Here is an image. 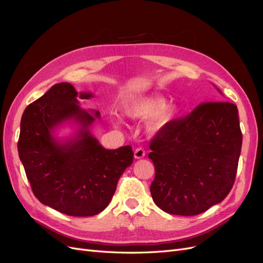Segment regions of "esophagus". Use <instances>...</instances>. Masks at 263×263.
I'll list each match as a JSON object with an SVG mask.
<instances>
[{
	"label": "esophagus",
	"instance_id": "34e87169",
	"mask_svg": "<svg viewBox=\"0 0 263 263\" xmlns=\"http://www.w3.org/2000/svg\"><path fill=\"white\" fill-rule=\"evenodd\" d=\"M144 156H145V151H144V148L138 147L137 149L134 151V158H135V159L144 158Z\"/></svg>",
	"mask_w": 263,
	"mask_h": 263
}]
</instances>
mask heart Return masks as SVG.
<instances>
[{
    "mask_svg": "<svg viewBox=\"0 0 263 263\" xmlns=\"http://www.w3.org/2000/svg\"><path fill=\"white\" fill-rule=\"evenodd\" d=\"M122 110L124 115L133 120H145L146 131L149 134H157L164 130L176 119L178 108L173 105H167V101L157 94H131L122 102ZM110 122L115 126L124 125L120 115L111 114Z\"/></svg>",
    "mask_w": 263,
    "mask_h": 263,
    "instance_id": "1",
    "label": "heart"
}]
</instances>
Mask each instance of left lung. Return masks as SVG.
<instances>
[{"mask_svg": "<svg viewBox=\"0 0 263 263\" xmlns=\"http://www.w3.org/2000/svg\"><path fill=\"white\" fill-rule=\"evenodd\" d=\"M241 142L237 106L232 103H201L173 120L149 145L154 202L178 216H196L221 202L234 184Z\"/></svg>", "mask_w": 263, "mask_h": 263, "instance_id": "obj_1", "label": "left lung"}]
</instances>
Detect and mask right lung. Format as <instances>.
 Returning a JSON list of instances; mask_svg holds the SVG:
<instances>
[{
    "label": "right lung",
    "mask_w": 263,
    "mask_h": 263,
    "mask_svg": "<svg viewBox=\"0 0 263 263\" xmlns=\"http://www.w3.org/2000/svg\"><path fill=\"white\" fill-rule=\"evenodd\" d=\"M67 82L53 85L25 109L18 154L34 196L43 205L73 217H90L110 202L117 183L133 162L131 146L106 149L90 131L99 110L87 111ZM66 122L77 124L71 138L58 140L53 131Z\"/></svg>",
    "instance_id": "add662e5"
}]
</instances>
